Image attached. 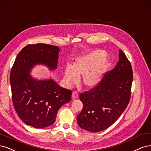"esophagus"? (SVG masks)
I'll return each instance as SVG.
<instances>
[{
    "instance_id": "34e87169",
    "label": "esophagus",
    "mask_w": 151,
    "mask_h": 151,
    "mask_svg": "<svg viewBox=\"0 0 151 151\" xmlns=\"http://www.w3.org/2000/svg\"><path fill=\"white\" fill-rule=\"evenodd\" d=\"M78 94L76 91H73L72 93V99L73 100H75L76 99H78Z\"/></svg>"
}]
</instances>
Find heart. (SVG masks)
<instances>
[{
  "label": "heart",
  "mask_w": 151,
  "mask_h": 151,
  "mask_svg": "<svg viewBox=\"0 0 151 151\" xmlns=\"http://www.w3.org/2000/svg\"><path fill=\"white\" fill-rule=\"evenodd\" d=\"M106 52L101 50L91 51L85 55L78 57L71 67L66 66L64 78L68 86L78 81L83 76V83L88 88H93L98 85L110 65L106 58Z\"/></svg>",
  "instance_id": "heart-1"
}]
</instances>
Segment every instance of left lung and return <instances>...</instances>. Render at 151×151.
<instances>
[{
    "instance_id": "obj_1",
    "label": "left lung",
    "mask_w": 151,
    "mask_h": 151,
    "mask_svg": "<svg viewBox=\"0 0 151 151\" xmlns=\"http://www.w3.org/2000/svg\"><path fill=\"white\" fill-rule=\"evenodd\" d=\"M114 68L106 73L99 85L80 96L83 109L77 115L80 127L92 132L109 128L129 104L133 80L130 63L122 50Z\"/></svg>"
}]
</instances>
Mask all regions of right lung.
<instances>
[{"mask_svg":"<svg viewBox=\"0 0 151 151\" xmlns=\"http://www.w3.org/2000/svg\"><path fill=\"white\" fill-rule=\"evenodd\" d=\"M60 50L45 44L29 45L19 52L10 75L13 105L26 125L41 129L56 120L58 110L71 100V91L52 80H38L30 74L36 65L57 68Z\"/></svg>","mask_w":151,"mask_h":151,"instance_id":"1","label":"right lung"}]
</instances>
